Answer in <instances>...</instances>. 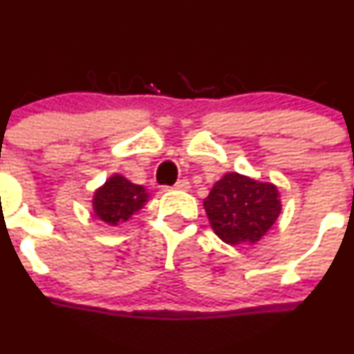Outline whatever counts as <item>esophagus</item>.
I'll return each mask as SVG.
<instances>
[{"label": "esophagus", "mask_w": 354, "mask_h": 354, "mask_svg": "<svg viewBox=\"0 0 354 354\" xmlns=\"http://www.w3.org/2000/svg\"><path fill=\"white\" fill-rule=\"evenodd\" d=\"M174 189H189V180L187 178H180V180L176 182Z\"/></svg>", "instance_id": "34e87169"}]
</instances>
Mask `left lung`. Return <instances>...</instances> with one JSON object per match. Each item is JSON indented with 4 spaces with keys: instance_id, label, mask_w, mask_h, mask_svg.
Masks as SVG:
<instances>
[{
    "instance_id": "8db88e82",
    "label": "left lung",
    "mask_w": 354,
    "mask_h": 354,
    "mask_svg": "<svg viewBox=\"0 0 354 354\" xmlns=\"http://www.w3.org/2000/svg\"><path fill=\"white\" fill-rule=\"evenodd\" d=\"M205 209L216 236L223 243L253 244L267 234L281 213V199L274 184L227 174L220 178L208 198Z\"/></svg>"
}]
</instances>
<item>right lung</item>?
Returning a JSON list of instances; mask_svg holds the SVG:
<instances>
[{
	"instance_id": "obj_1",
	"label": "right lung",
	"mask_w": 354,
	"mask_h": 354,
	"mask_svg": "<svg viewBox=\"0 0 354 354\" xmlns=\"http://www.w3.org/2000/svg\"><path fill=\"white\" fill-rule=\"evenodd\" d=\"M148 199L142 185H136L122 176H113L106 184L97 189L94 194L93 206L96 216L110 225H118L120 222L131 218V215L142 208Z\"/></svg>"
}]
</instances>
